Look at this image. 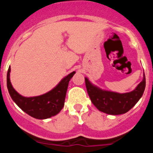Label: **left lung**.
Listing matches in <instances>:
<instances>
[{
  "mask_svg": "<svg viewBox=\"0 0 153 153\" xmlns=\"http://www.w3.org/2000/svg\"><path fill=\"white\" fill-rule=\"evenodd\" d=\"M87 93L93 105L106 114L120 115L127 113L140 100L146 87L145 74L135 90L129 93H119L99 88L85 77Z\"/></svg>",
  "mask_w": 153,
  "mask_h": 153,
  "instance_id": "8db88e82",
  "label": "left lung"
}]
</instances>
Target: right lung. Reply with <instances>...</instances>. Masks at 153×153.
<instances>
[{"instance_id": "obj_1", "label": "right lung", "mask_w": 153, "mask_h": 153, "mask_svg": "<svg viewBox=\"0 0 153 153\" xmlns=\"http://www.w3.org/2000/svg\"><path fill=\"white\" fill-rule=\"evenodd\" d=\"M10 72V67H9L7 74V86L12 100L27 114L38 120L51 118L60 113L64 106L69 82L76 73L75 71L70 73L62 79L56 87L47 93L37 97H25L19 94L12 86Z\"/></svg>"}]
</instances>
